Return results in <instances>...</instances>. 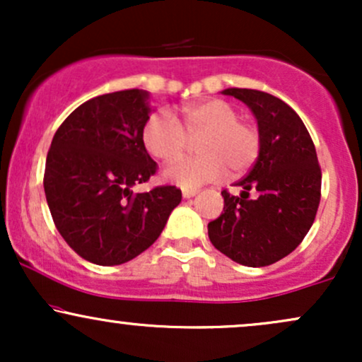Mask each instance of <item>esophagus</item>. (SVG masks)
<instances>
[{
    "mask_svg": "<svg viewBox=\"0 0 362 362\" xmlns=\"http://www.w3.org/2000/svg\"><path fill=\"white\" fill-rule=\"evenodd\" d=\"M197 192H199L197 189H184L182 190V195H184V199H190V197H194Z\"/></svg>",
    "mask_w": 362,
    "mask_h": 362,
    "instance_id": "esophagus-1",
    "label": "esophagus"
}]
</instances>
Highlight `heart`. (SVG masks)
Segmentation results:
<instances>
[{
  "label": "heart",
  "instance_id": "heart-1",
  "mask_svg": "<svg viewBox=\"0 0 362 362\" xmlns=\"http://www.w3.org/2000/svg\"><path fill=\"white\" fill-rule=\"evenodd\" d=\"M182 126L168 112H155L143 127L146 151L161 163H175L185 155L189 139L197 141L199 156L165 170L173 184L195 189L226 175H242L259 160L262 134L255 124L240 119L231 103L211 98L180 109Z\"/></svg>",
  "mask_w": 362,
  "mask_h": 362
}]
</instances>
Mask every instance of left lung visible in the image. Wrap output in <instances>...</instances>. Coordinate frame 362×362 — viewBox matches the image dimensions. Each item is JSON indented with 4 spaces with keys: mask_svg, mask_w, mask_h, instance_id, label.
Returning <instances> with one entry per match:
<instances>
[{
    "mask_svg": "<svg viewBox=\"0 0 362 362\" xmlns=\"http://www.w3.org/2000/svg\"><path fill=\"white\" fill-rule=\"evenodd\" d=\"M224 95L250 107L262 134L259 160L236 182L242 194L223 190V213L207 224L211 243L247 267L284 259L303 242L322 197L317 149L300 115L271 93L228 88Z\"/></svg>",
    "mask_w": 362,
    "mask_h": 362,
    "instance_id": "8db88e82",
    "label": "left lung"
}]
</instances>
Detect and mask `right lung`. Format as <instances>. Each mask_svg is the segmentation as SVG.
Listing matches in <instances>:
<instances>
[{
    "mask_svg": "<svg viewBox=\"0 0 362 362\" xmlns=\"http://www.w3.org/2000/svg\"><path fill=\"white\" fill-rule=\"evenodd\" d=\"M146 98L132 88L81 103L49 148L44 190L54 224L78 255L97 265L124 264L151 247L182 201L175 185L132 190L158 170L143 144Z\"/></svg>",
    "mask_w": 362,
    "mask_h": 362,
    "instance_id": "right-lung-1",
    "label": "right lung"
}]
</instances>
